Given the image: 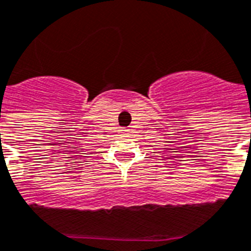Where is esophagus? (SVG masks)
I'll return each instance as SVG.
<instances>
[{
    "mask_svg": "<svg viewBox=\"0 0 251 251\" xmlns=\"http://www.w3.org/2000/svg\"><path fill=\"white\" fill-rule=\"evenodd\" d=\"M121 132H123V134H127L128 130H127V128H123V130H121Z\"/></svg>",
    "mask_w": 251,
    "mask_h": 251,
    "instance_id": "obj_1",
    "label": "esophagus"
}]
</instances>
